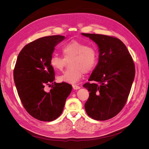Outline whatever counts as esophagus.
<instances>
[{"label": "esophagus", "instance_id": "esophagus-1", "mask_svg": "<svg viewBox=\"0 0 149 149\" xmlns=\"http://www.w3.org/2000/svg\"><path fill=\"white\" fill-rule=\"evenodd\" d=\"M72 86H73V88L74 89H80V86H79L76 85V84H73L72 85Z\"/></svg>", "mask_w": 149, "mask_h": 149}]
</instances>
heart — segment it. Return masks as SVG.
<instances>
[{"instance_id": "obj_1", "label": "heart", "mask_w": 149, "mask_h": 149, "mask_svg": "<svg viewBox=\"0 0 149 149\" xmlns=\"http://www.w3.org/2000/svg\"><path fill=\"white\" fill-rule=\"evenodd\" d=\"M64 57L53 55L49 58V65L56 71H61L70 61L71 69L65 71L58 76L59 82L70 84L77 83L84 73H88L96 67L98 63V53L96 49L88 45L73 40L68 43L61 48Z\"/></svg>"}]
</instances>
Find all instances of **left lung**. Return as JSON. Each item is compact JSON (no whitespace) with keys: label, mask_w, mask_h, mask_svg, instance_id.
Here are the masks:
<instances>
[{"label":"left lung","mask_w":149,"mask_h":149,"mask_svg":"<svg viewBox=\"0 0 149 149\" xmlns=\"http://www.w3.org/2000/svg\"><path fill=\"white\" fill-rule=\"evenodd\" d=\"M99 47V62L83 86L89 91L84 107L93 119L106 120L116 116L127 102L135 77V65L129 52L119 38L84 33Z\"/></svg>","instance_id":"left-lung-1"}]
</instances>
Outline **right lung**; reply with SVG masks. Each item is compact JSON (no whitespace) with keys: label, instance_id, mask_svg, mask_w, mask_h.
<instances>
[{"label":"right lung","instance_id":"add662e5","mask_svg":"<svg viewBox=\"0 0 149 149\" xmlns=\"http://www.w3.org/2000/svg\"><path fill=\"white\" fill-rule=\"evenodd\" d=\"M61 35L40 38L22 48L13 70V79L22 105L33 118L50 122L59 117L63 110L72 86L66 83H56L55 71L49 58L55 47L64 40ZM45 85H52L46 92Z\"/></svg>","mask_w":149,"mask_h":149}]
</instances>
